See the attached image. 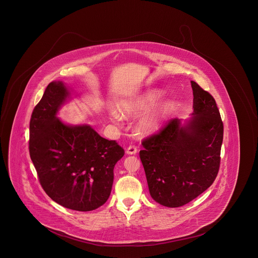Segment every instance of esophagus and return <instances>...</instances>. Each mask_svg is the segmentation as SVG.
<instances>
[{
	"instance_id": "obj_1",
	"label": "esophagus",
	"mask_w": 258,
	"mask_h": 258,
	"mask_svg": "<svg viewBox=\"0 0 258 258\" xmlns=\"http://www.w3.org/2000/svg\"><path fill=\"white\" fill-rule=\"evenodd\" d=\"M137 148L134 147V146H129L127 149H126V153L127 154H130V155H133V154H136L137 153Z\"/></svg>"
}]
</instances>
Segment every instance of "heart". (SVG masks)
Instances as JSON below:
<instances>
[{
    "instance_id": "b5f03b06",
    "label": "heart",
    "mask_w": 258,
    "mask_h": 258,
    "mask_svg": "<svg viewBox=\"0 0 258 258\" xmlns=\"http://www.w3.org/2000/svg\"><path fill=\"white\" fill-rule=\"evenodd\" d=\"M162 96L161 91L153 90L142 95L121 99L116 103V109L109 110V118L115 122H119L121 117L134 118L143 115L152 109L161 100ZM174 109V102H164L137 123L138 132L142 136H149L158 131Z\"/></svg>"
}]
</instances>
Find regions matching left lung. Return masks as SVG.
Here are the masks:
<instances>
[{
    "label": "left lung",
    "instance_id": "obj_1",
    "mask_svg": "<svg viewBox=\"0 0 258 258\" xmlns=\"http://www.w3.org/2000/svg\"><path fill=\"white\" fill-rule=\"evenodd\" d=\"M193 112L172 119L157 135L143 142L140 151L151 198L177 208L208 189L217 177L223 123L213 96L191 82Z\"/></svg>",
    "mask_w": 258,
    "mask_h": 258
}]
</instances>
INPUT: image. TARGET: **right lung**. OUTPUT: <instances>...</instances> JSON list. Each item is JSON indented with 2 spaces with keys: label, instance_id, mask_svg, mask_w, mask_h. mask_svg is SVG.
I'll list each match as a JSON object with an SVG mask.
<instances>
[{
  "label": "right lung",
  "instance_id": "1",
  "mask_svg": "<svg viewBox=\"0 0 258 258\" xmlns=\"http://www.w3.org/2000/svg\"><path fill=\"white\" fill-rule=\"evenodd\" d=\"M72 95L61 81L47 85L31 116L29 151L45 193L67 209L89 212L109 199L113 168L124 150L87 123L59 118Z\"/></svg>",
  "mask_w": 258,
  "mask_h": 258
}]
</instances>
